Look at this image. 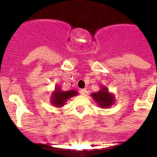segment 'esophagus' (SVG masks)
<instances>
[{
  "label": "esophagus",
  "mask_w": 157,
  "mask_h": 157,
  "mask_svg": "<svg viewBox=\"0 0 157 157\" xmlns=\"http://www.w3.org/2000/svg\"><path fill=\"white\" fill-rule=\"evenodd\" d=\"M80 94H82V95H85L87 94V90L85 89H83V90H80L79 91Z\"/></svg>",
  "instance_id": "esophagus-1"
}]
</instances>
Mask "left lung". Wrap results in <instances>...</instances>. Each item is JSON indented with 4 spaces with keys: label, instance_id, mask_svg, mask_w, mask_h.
<instances>
[{
    "label": "left lung",
    "instance_id": "1",
    "mask_svg": "<svg viewBox=\"0 0 157 157\" xmlns=\"http://www.w3.org/2000/svg\"><path fill=\"white\" fill-rule=\"evenodd\" d=\"M91 95L93 99H94V101L101 108H109L115 103L114 95L110 93H109L108 89L105 86L102 87L99 91L92 94Z\"/></svg>",
    "mask_w": 157,
    "mask_h": 157
}]
</instances>
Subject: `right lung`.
<instances>
[{
    "label": "right lung",
    "instance_id": "1",
    "mask_svg": "<svg viewBox=\"0 0 157 157\" xmlns=\"http://www.w3.org/2000/svg\"><path fill=\"white\" fill-rule=\"evenodd\" d=\"M78 92L76 90H69V91H63L59 86L55 88V91L52 93V97H51V103L55 107H62L64 105L65 102L67 99L77 95Z\"/></svg>",
    "mask_w": 157,
    "mask_h": 157
}]
</instances>
